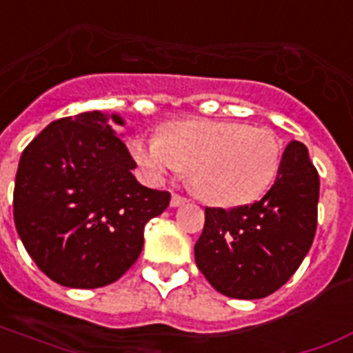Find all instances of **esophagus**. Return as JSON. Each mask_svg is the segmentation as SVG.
I'll use <instances>...</instances> for the list:
<instances>
[{
  "label": "esophagus",
  "mask_w": 353,
  "mask_h": 353,
  "mask_svg": "<svg viewBox=\"0 0 353 353\" xmlns=\"http://www.w3.org/2000/svg\"><path fill=\"white\" fill-rule=\"evenodd\" d=\"M185 202H188V199H185V196H182V195H179V193H174V195L171 196V206H173V208L180 206V204H185Z\"/></svg>",
  "instance_id": "34e87169"
}]
</instances>
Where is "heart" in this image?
I'll return each mask as SVG.
<instances>
[{"instance_id":"1","label":"heart","mask_w":353,"mask_h":353,"mask_svg":"<svg viewBox=\"0 0 353 353\" xmlns=\"http://www.w3.org/2000/svg\"><path fill=\"white\" fill-rule=\"evenodd\" d=\"M130 152L152 179L184 171L191 190L214 206L258 201L281 163L272 130L219 119L169 123L162 138L130 139Z\"/></svg>"}]
</instances>
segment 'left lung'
I'll return each mask as SVG.
<instances>
[{
	"instance_id": "1",
	"label": "left lung",
	"mask_w": 353,
	"mask_h": 353,
	"mask_svg": "<svg viewBox=\"0 0 353 353\" xmlns=\"http://www.w3.org/2000/svg\"><path fill=\"white\" fill-rule=\"evenodd\" d=\"M321 180L307 147L291 141L274 184L259 201L208 208L195 261L215 291L265 299L296 272L315 239Z\"/></svg>"
}]
</instances>
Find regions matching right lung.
<instances>
[{
    "label": "right lung",
    "mask_w": 353,
    "mask_h": 353,
    "mask_svg": "<svg viewBox=\"0 0 353 353\" xmlns=\"http://www.w3.org/2000/svg\"><path fill=\"white\" fill-rule=\"evenodd\" d=\"M117 125L123 119L112 116ZM123 139L101 112L62 117L23 149L14 223L38 269L64 288L119 280L143 248V228L169 206V191L134 179Z\"/></svg>",
    "instance_id": "add662e5"
}]
</instances>
